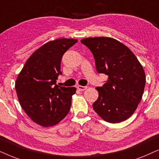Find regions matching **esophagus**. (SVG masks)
Listing matches in <instances>:
<instances>
[{
  "label": "esophagus",
  "instance_id": "esophagus-1",
  "mask_svg": "<svg viewBox=\"0 0 159 159\" xmlns=\"http://www.w3.org/2000/svg\"><path fill=\"white\" fill-rule=\"evenodd\" d=\"M78 89L80 90V91H84L86 90V89H87V86H77Z\"/></svg>",
  "mask_w": 159,
  "mask_h": 159
}]
</instances>
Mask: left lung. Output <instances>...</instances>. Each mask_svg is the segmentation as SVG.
Wrapping results in <instances>:
<instances>
[{"mask_svg": "<svg viewBox=\"0 0 159 159\" xmlns=\"http://www.w3.org/2000/svg\"><path fill=\"white\" fill-rule=\"evenodd\" d=\"M81 42L92 52L97 73L108 76L104 85L96 88L99 97L93 109L107 122L126 120L143 97L145 86L143 66L132 51L116 39L95 37Z\"/></svg>", "mask_w": 159, "mask_h": 159, "instance_id": "8db88e82", "label": "left lung"}]
</instances>
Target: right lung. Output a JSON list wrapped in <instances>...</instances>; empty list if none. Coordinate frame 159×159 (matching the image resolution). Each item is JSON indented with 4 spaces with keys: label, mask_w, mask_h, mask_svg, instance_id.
I'll return each instance as SVG.
<instances>
[{
    "label": "right lung",
    "mask_w": 159,
    "mask_h": 159,
    "mask_svg": "<svg viewBox=\"0 0 159 159\" xmlns=\"http://www.w3.org/2000/svg\"><path fill=\"white\" fill-rule=\"evenodd\" d=\"M78 42L60 39L48 42L30 57L19 74L15 89L22 109L36 124L53 126L69 113L76 88L57 84L63 54Z\"/></svg>",
    "instance_id": "1"
}]
</instances>
